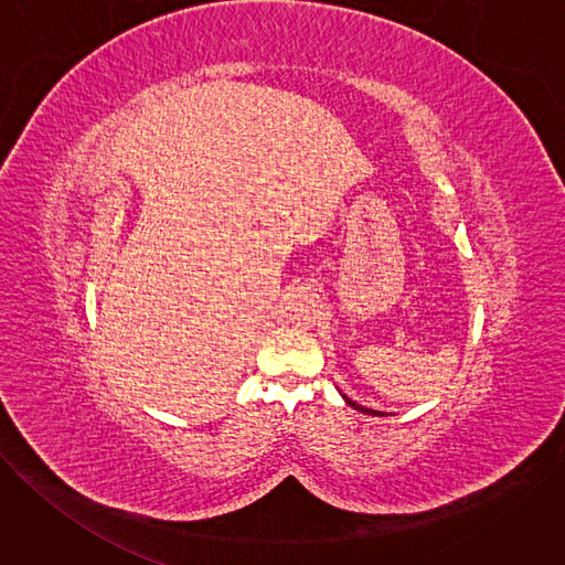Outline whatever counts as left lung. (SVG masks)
<instances>
[{
  "label": "left lung",
  "instance_id": "1",
  "mask_svg": "<svg viewBox=\"0 0 565 565\" xmlns=\"http://www.w3.org/2000/svg\"><path fill=\"white\" fill-rule=\"evenodd\" d=\"M344 399H347V405H351L353 409H358V412H362V414H369V416H386V414H382V412H373V409H366V407H362V405H358V402H353V399H349L347 395H342Z\"/></svg>",
  "mask_w": 565,
  "mask_h": 565
}]
</instances>
